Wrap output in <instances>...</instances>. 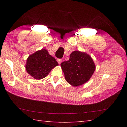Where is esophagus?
Here are the masks:
<instances>
[{"instance_id":"34e87169","label":"esophagus","mask_w":127,"mask_h":127,"mask_svg":"<svg viewBox=\"0 0 127 127\" xmlns=\"http://www.w3.org/2000/svg\"><path fill=\"white\" fill-rule=\"evenodd\" d=\"M57 61H58V63L59 64H60L61 63V62H62V60L60 59H59L57 60Z\"/></svg>"}]
</instances>
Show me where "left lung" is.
I'll use <instances>...</instances> for the list:
<instances>
[{
  "instance_id": "1",
  "label": "left lung",
  "mask_w": 127,
  "mask_h": 127,
  "mask_svg": "<svg viewBox=\"0 0 127 127\" xmlns=\"http://www.w3.org/2000/svg\"><path fill=\"white\" fill-rule=\"evenodd\" d=\"M60 65L66 81L74 86L88 82L95 70V65L91 56L79 51H73L69 60L64 61Z\"/></svg>"
}]
</instances>
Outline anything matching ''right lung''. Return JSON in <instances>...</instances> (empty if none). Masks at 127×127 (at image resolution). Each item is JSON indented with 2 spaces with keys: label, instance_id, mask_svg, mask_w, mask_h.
Masks as SVG:
<instances>
[{
  "label": "right lung",
  "instance_id": "1",
  "mask_svg": "<svg viewBox=\"0 0 127 127\" xmlns=\"http://www.w3.org/2000/svg\"><path fill=\"white\" fill-rule=\"evenodd\" d=\"M58 65L56 59L49 54L47 50L42 49L29 56L25 68L28 74L34 78L41 79Z\"/></svg>",
  "mask_w": 127,
  "mask_h": 127
}]
</instances>
